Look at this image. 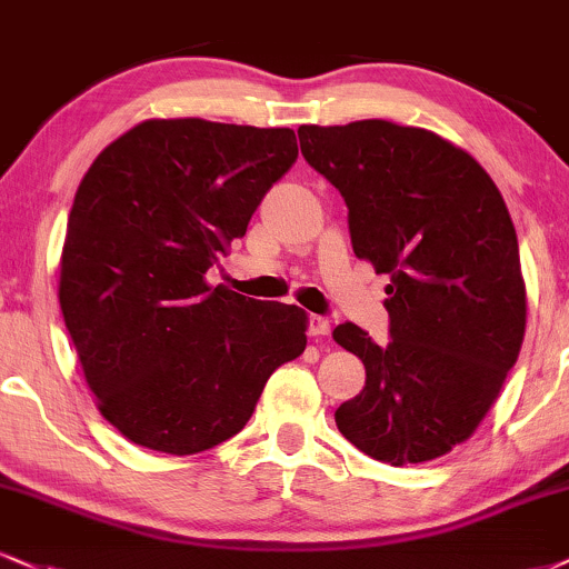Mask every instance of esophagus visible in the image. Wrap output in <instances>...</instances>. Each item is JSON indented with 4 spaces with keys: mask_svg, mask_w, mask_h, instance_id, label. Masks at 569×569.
I'll list each match as a JSON object with an SVG mask.
<instances>
[{
    "mask_svg": "<svg viewBox=\"0 0 569 569\" xmlns=\"http://www.w3.org/2000/svg\"><path fill=\"white\" fill-rule=\"evenodd\" d=\"M310 333L312 337H328L331 333V320L323 315H310Z\"/></svg>",
    "mask_w": 569,
    "mask_h": 569,
    "instance_id": "obj_1",
    "label": "esophagus"
}]
</instances>
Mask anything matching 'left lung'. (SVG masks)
<instances>
[{
    "instance_id": "left-lung-1",
    "label": "left lung",
    "mask_w": 569,
    "mask_h": 569,
    "mask_svg": "<svg viewBox=\"0 0 569 569\" xmlns=\"http://www.w3.org/2000/svg\"><path fill=\"white\" fill-rule=\"evenodd\" d=\"M305 161L347 203L352 249L387 272L389 341L355 323L337 345L366 387L337 408L339 432L376 461H432L485 419L525 337L515 224L467 150L419 127L366 119L299 127Z\"/></svg>"
}]
</instances>
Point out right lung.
<instances>
[{
	"label": "right lung",
	"mask_w": 569,
	"mask_h": 569,
	"mask_svg": "<svg viewBox=\"0 0 569 569\" xmlns=\"http://www.w3.org/2000/svg\"><path fill=\"white\" fill-rule=\"evenodd\" d=\"M297 156L293 129L159 119L89 167L68 214L60 310L100 413L127 440L172 456L214 448L305 352L299 307L203 280Z\"/></svg>",
	"instance_id": "obj_1"
}]
</instances>
